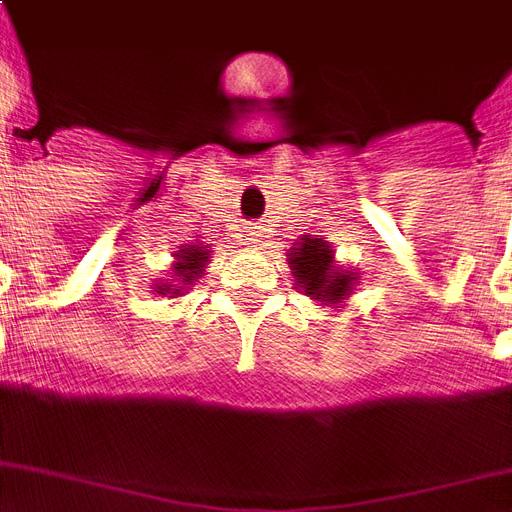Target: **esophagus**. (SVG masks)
<instances>
[{
	"label": "esophagus",
	"instance_id": "1",
	"mask_svg": "<svg viewBox=\"0 0 512 512\" xmlns=\"http://www.w3.org/2000/svg\"><path fill=\"white\" fill-rule=\"evenodd\" d=\"M244 241H249L252 246L260 244V233H257V227H246L244 230Z\"/></svg>",
	"mask_w": 512,
	"mask_h": 512
}]
</instances>
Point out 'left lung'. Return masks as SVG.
Listing matches in <instances>:
<instances>
[{
    "mask_svg": "<svg viewBox=\"0 0 512 512\" xmlns=\"http://www.w3.org/2000/svg\"><path fill=\"white\" fill-rule=\"evenodd\" d=\"M287 263L295 285L325 306H342L344 298L352 293V285L358 282L352 271L333 266V249L323 238H301V244L290 249Z\"/></svg>",
    "mask_w": 512,
    "mask_h": 512,
    "instance_id": "1",
    "label": "left lung"
}]
</instances>
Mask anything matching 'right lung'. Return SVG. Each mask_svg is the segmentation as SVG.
I'll use <instances>...</instances> for the list:
<instances>
[{"instance_id": "right-lung-1", "label": "right lung", "mask_w": 512, "mask_h": 512, "mask_svg": "<svg viewBox=\"0 0 512 512\" xmlns=\"http://www.w3.org/2000/svg\"><path fill=\"white\" fill-rule=\"evenodd\" d=\"M206 263V246H184V249L176 252V263H173V276H176L179 287L170 285V282H157V285H154V293L168 295V298H173V295H184V287L192 285V282L206 271Z\"/></svg>"}]
</instances>
